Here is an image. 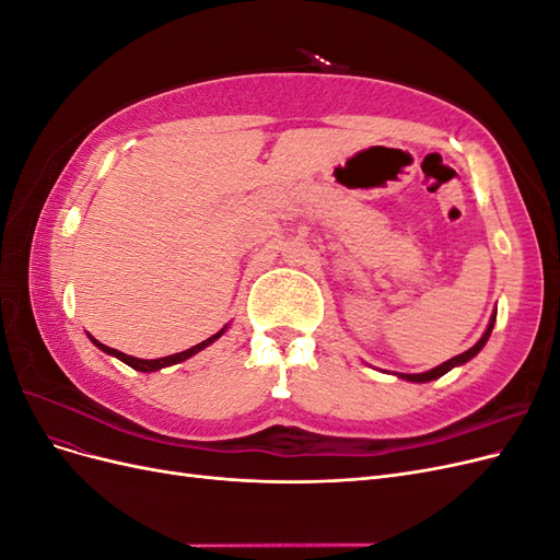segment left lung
Returning a JSON list of instances; mask_svg holds the SVG:
<instances>
[{
	"mask_svg": "<svg viewBox=\"0 0 560 560\" xmlns=\"http://www.w3.org/2000/svg\"><path fill=\"white\" fill-rule=\"evenodd\" d=\"M493 325H495V315L490 317V325H488V329H486V334L479 338L477 341V346H471L469 350H465L463 354H457V358H451L448 362H444V364H439V366H434V369H430V371H425V374H399L404 381H413V383H428V381H434V378H439V376H444L446 371H451L453 366H457V364H465V362H469L474 354H477L483 346H486V341H488V336H490V331H493Z\"/></svg>",
	"mask_w": 560,
	"mask_h": 560,
	"instance_id": "left-lung-1",
	"label": "left lung"
}]
</instances>
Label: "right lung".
Listing matches in <instances>:
<instances>
[{
    "instance_id": "obj_1",
    "label": "right lung",
    "mask_w": 560,
    "mask_h": 560,
    "mask_svg": "<svg viewBox=\"0 0 560 560\" xmlns=\"http://www.w3.org/2000/svg\"><path fill=\"white\" fill-rule=\"evenodd\" d=\"M224 329H226V327H224ZM224 329H219L214 336L206 338V341L198 343V346H194V348H189V350L177 352V354H167V358H159V360H140V358H130V354H126V352H121V350H114V348H109V346H105V343H100V341H95V338H91V341H93L100 350H103V352L114 354V358H118L121 362H126V364H128V366H132V369H138V371H159V369H163V366H171V364H177V362L189 360L191 354H196L198 350H202L206 346H210L212 341H217V338L224 334Z\"/></svg>"
}]
</instances>
